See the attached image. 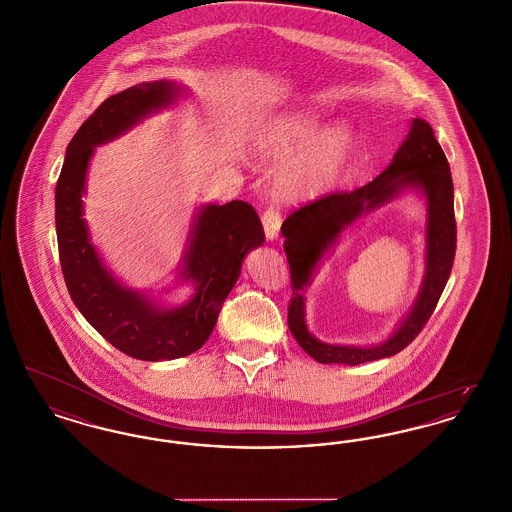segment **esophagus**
I'll return each instance as SVG.
<instances>
[{
	"instance_id": "esophagus-1",
	"label": "esophagus",
	"mask_w": 512,
	"mask_h": 512,
	"mask_svg": "<svg viewBox=\"0 0 512 512\" xmlns=\"http://www.w3.org/2000/svg\"><path fill=\"white\" fill-rule=\"evenodd\" d=\"M282 226V215L278 209L268 207L267 211L263 213V228H265V236L267 240H276L278 232Z\"/></svg>"
}]
</instances>
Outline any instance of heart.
Here are the masks:
<instances>
[{
  "mask_svg": "<svg viewBox=\"0 0 512 512\" xmlns=\"http://www.w3.org/2000/svg\"><path fill=\"white\" fill-rule=\"evenodd\" d=\"M322 128V117L311 111H282L259 126L255 144L267 157H293L276 178L284 201L297 203L326 194L351 163L357 149L353 128L343 122Z\"/></svg>",
  "mask_w": 512,
  "mask_h": 512,
  "instance_id": "b5f03b06",
  "label": "heart"
}]
</instances>
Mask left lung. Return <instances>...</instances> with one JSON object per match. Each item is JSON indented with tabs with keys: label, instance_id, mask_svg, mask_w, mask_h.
I'll return each instance as SVG.
<instances>
[{
	"label": "left lung",
	"instance_id": "8db88e82",
	"mask_svg": "<svg viewBox=\"0 0 512 512\" xmlns=\"http://www.w3.org/2000/svg\"><path fill=\"white\" fill-rule=\"evenodd\" d=\"M409 187L420 189L427 197L429 207L427 270L414 309L393 337L372 348L332 346L317 341L304 322L302 295L317 261L337 241L345 227ZM282 234L286 238L284 251L292 274L293 297L288 307V326L307 355L322 365L355 366L403 351L432 317L449 280L457 247L453 178L432 126L422 119H413L407 138L393 155L386 171L363 188L326 195L299 207L284 220Z\"/></svg>",
	"mask_w": 512,
	"mask_h": 512
}]
</instances>
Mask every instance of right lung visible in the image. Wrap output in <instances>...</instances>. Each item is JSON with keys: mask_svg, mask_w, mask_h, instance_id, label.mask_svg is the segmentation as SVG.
<instances>
[{"mask_svg": "<svg viewBox=\"0 0 512 512\" xmlns=\"http://www.w3.org/2000/svg\"><path fill=\"white\" fill-rule=\"evenodd\" d=\"M182 92L172 80H155L105 99L74 134L55 188L59 259L74 305L119 351L153 363L186 357L209 340L245 255L265 242L263 224L249 203L236 199L203 205L182 257V278L194 282V297L174 309H163L144 293L124 288L90 242L82 197L94 147L171 107Z\"/></svg>", "mask_w": 512, "mask_h": 512, "instance_id": "1", "label": "right lung"}]
</instances>
